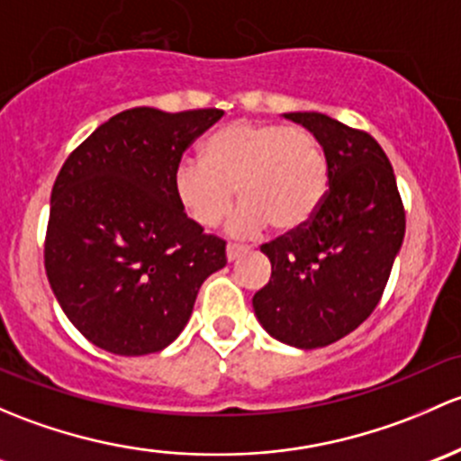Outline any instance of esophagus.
<instances>
[{
  "mask_svg": "<svg viewBox=\"0 0 461 461\" xmlns=\"http://www.w3.org/2000/svg\"><path fill=\"white\" fill-rule=\"evenodd\" d=\"M246 253H249V249H246V246H237V244L226 246V259H229L230 264L237 262V259H240L241 255H246Z\"/></svg>",
  "mask_w": 461,
  "mask_h": 461,
  "instance_id": "obj_1",
  "label": "esophagus"
}]
</instances>
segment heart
I'll list each match as a JSON object with an SVG mask.
<instances>
[{"label": "heart", "mask_w": 461, "mask_h": 461, "mask_svg": "<svg viewBox=\"0 0 461 461\" xmlns=\"http://www.w3.org/2000/svg\"><path fill=\"white\" fill-rule=\"evenodd\" d=\"M241 206L229 221L235 237L300 230L329 193V159L311 131L270 122H232L212 132L202 159H182L173 191L186 215L203 229L220 224L232 199Z\"/></svg>", "instance_id": "1"}]
</instances>
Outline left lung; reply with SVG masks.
Listing matches in <instances>:
<instances>
[{
    "mask_svg": "<svg viewBox=\"0 0 461 461\" xmlns=\"http://www.w3.org/2000/svg\"><path fill=\"white\" fill-rule=\"evenodd\" d=\"M317 137L329 193L311 221L262 246L270 279L255 293L258 321L295 348H321L375 311L406 230L395 175L368 132L321 113H284Z\"/></svg>",
    "mask_w": 461,
    "mask_h": 461,
    "instance_id": "left-lung-1",
    "label": "left lung"
}]
</instances>
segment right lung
I'll return each instance as SVG.
<instances>
[{"mask_svg": "<svg viewBox=\"0 0 461 461\" xmlns=\"http://www.w3.org/2000/svg\"><path fill=\"white\" fill-rule=\"evenodd\" d=\"M224 111L131 108L61 166L44 262L61 311L99 348L164 350L191 320L199 286L226 266V241L203 235L173 191L184 150Z\"/></svg>", "mask_w": 461, "mask_h": 461, "instance_id": "1", "label": "right lung"}]
</instances>
